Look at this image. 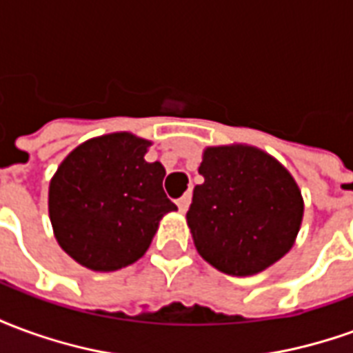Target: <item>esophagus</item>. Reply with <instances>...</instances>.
<instances>
[{
	"mask_svg": "<svg viewBox=\"0 0 353 353\" xmlns=\"http://www.w3.org/2000/svg\"><path fill=\"white\" fill-rule=\"evenodd\" d=\"M189 204H191V192H185L183 196L177 200V208H179V212L185 214V212L189 210Z\"/></svg>",
	"mask_w": 353,
	"mask_h": 353,
	"instance_id": "1",
	"label": "esophagus"
}]
</instances>
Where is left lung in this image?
Returning a JSON list of instances; mask_svg holds the SVG:
<instances>
[{"label": "left lung", "instance_id": "8db88e82", "mask_svg": "<svg viewBox=\"0 0 353 353\" xmlns=\"http://www.w3.org/2000/svg\"><path fill=\"white\" fill-rule=\"evenodd\" d=\"M187 225L200 257L230 276H253L285 255L304 200L289 170L259 147H206Z\"/></svg>", "mask_w": 353, "mask_h": 353}]
</instances>
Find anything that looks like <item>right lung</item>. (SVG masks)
<instances>
[{
	"label": "right lung",
	"instance_id": "add662e5",
	"mask_svg": "<svg viewBox=\"0 0 353 353\" xmlns=\"http://www.w3.org/2000/svg\"><path fill=\"white\" fill-rule=\"evenodd\" d=\"M151 141L132 132L90 138L60 162L49 183L58 245L94 272L141 259L159 223L177 206L164 194L166 170L147 162Z\"/></svg>",
	"mask_w": 353,
	"mask_h": 353
}]
</instances>
